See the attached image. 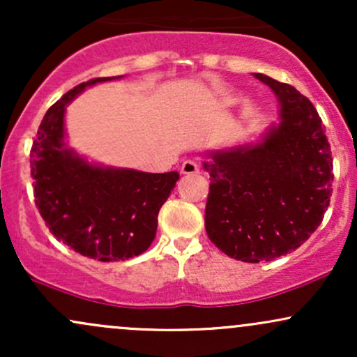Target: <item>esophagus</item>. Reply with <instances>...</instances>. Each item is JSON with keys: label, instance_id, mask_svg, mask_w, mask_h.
Listing matches in <instances>:
<instances>
[{"label": "esophagus", "instance_id": "34e87169", "mask_svg": "<svg viewBox=\"0 0 357 357\" xmlns=\"http://www.w3.org/2000/svg\"><path fill=\"white\" fill-rule=\"evenodd\" d=\"M198 171H199L198 162L191 161V159H188V161L183 162V166H181V173L183 174H196Z\"/></svg>", "mask_w": 357, "mask_h": 357}]
</instances>
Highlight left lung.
<instances>
[{
	"label": "left lung",
	"instance_id": "obj_1",
	"mask_svg": "<svg viewBox=\"0 0 357 357\" xmlns=\"http://www.w3.org/2000/svg\"><path fill=\"white\" fill-rule=\"evenodd\" d=\"M280 100V124L257 146L211 153L204 227L228 257L258 264L301 247L333 196V158L317 110L296 87L261 73Z\"/></svg>",
	"mask_w": 357,
	"mask_h": 357
}]
</instances>
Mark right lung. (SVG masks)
Masks as SVG:
<instances>
[{
	"label": "right lung",
	"instance_id": "1",
	"mask_svg": "<svg viewBox=\"0 0 357 357\" xmlns=\"http://www.w3.org/2000/svg\"><path fill=\"white\" fill-rule=\"evenodd\" d=\"M117 79V77H112ZM92 79L68 90L45 114L30 151L35 204L59 241L80 255L119 261L149 248L158 215L179 174L89 165L63 144L65 105Z\"/></svg>",
	"mask_w": 357,
	"mask_h": 357
}]
</instances>
